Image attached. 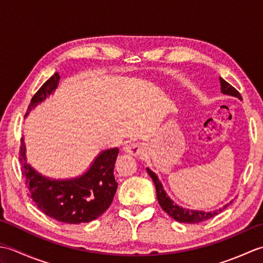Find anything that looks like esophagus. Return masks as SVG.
Segmentation results:
<instances>
[{
    "mask_svg": "<svg viewBox=\"0 0 263 263\" xmlns=\"http://www.w3.org/2000/svg\"><path fill=\"white\" fill-rule=\"evenodd\" d=\"M123 150H124L126 154L137 157V156L143 155L146 148H144L142 143H130V144H126V146L123 148Z\"/></svg>",
    "mask_w": 263,
    "mask_h": 263,
    "instance_id": "obj_1",
    "label": "esophagus"
}]
</instances>
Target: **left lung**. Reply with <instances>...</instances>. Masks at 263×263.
<instances>
[{
  "mask_svg": "<svg viewBox=\"0 0 263 263\" xmlns=\"http://www.w3.org/2000/svg\"><path fill=\"white\" fill-rule=\"evenodd\" d=\"M219 81H220V90L222 93L228 95V96L236 97L239 100H242L241 93H239L235 88L231 86L230 83L225 81L222 78H219ZM147 172L155 183L156 193H157V199L161 209H163L165 212H167V214H168L173 219H175L176 221L186 222V224H198V222L204 221L206 219H210V218L217 216L219 212L226 209L227 206L230 205V203L233 202L232 200L230 203H227L224 206H221V208L214 211H202V210H192V209L190 210L186 208H183V206L178 205L168 197V195H167V193L165 192V190L163 187V184H161V182L159 181L158 176L156 175L152 170L147 168Z\"/></svg>",
  "mask_w": 263,
  "mask_h": 263,
  "instance_id": "obj_1",
  "label": "left lung"
}]
</instances>
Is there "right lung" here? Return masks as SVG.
<instances>
[{"label":"right lung","instance_id":"1","mask_svg":"<svg viewBox=\"0 0 263 263\" xmlns=\"http://www.w3.org/2000/svg\"><path fill=\"white\" fill-rule=\"evenodd\" d=\"M57 72L33 95L26 116L52 95L59 86ZM119 149L100 153L86 173L66 180L44 176L27 163L26 146L21 139L19 159L21 173L26 180L33 202L48 217L65 224H81L97 219L109 208L117 189L114 177Z\"/></svg>","mask_w":263,"mask_h":263}]
</instances>
